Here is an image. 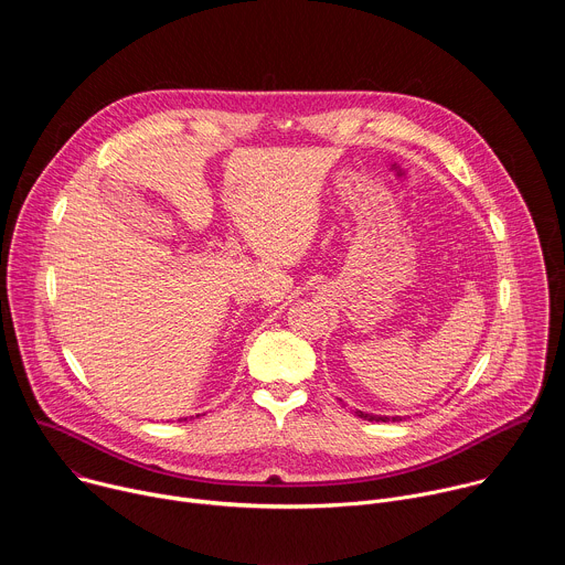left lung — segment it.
I'll return each instance as SVG.
<instances>
[{
  "label": "left lung",
  "mask_w": 565,
  "mask_h": 565,
  "mask_svg": "<svg viewBox=\"0 0 565 565\" xmlns=\"http://www.w3.org/2000/svg\"><path fill=\"white\" fill-rule=\"evenodd\" d=\"M358 416L364 418V420H371V423H373V420H375V423H380V420H382V423L391 420V418H386V416H373V414H362V412H358ZM393 420H397V418H393Z\"/></svg>",
  "instance_id": "left-lung-1"
}]
</instances>
